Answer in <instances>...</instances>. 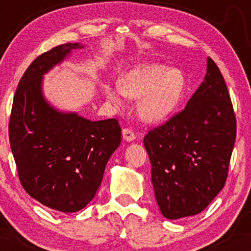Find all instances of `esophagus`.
Wrapping results in <instances>:
<instances>
[{
    "instance_id": "obj_1",
    "label": "esophagus",
    "mask_w": 251,
    "mask_h": 251,
    "mask_svg": "<svg viewBox=\"0 0 251 251\" xmlns=\"http://www.w3.org/2000/svg\"><path fill=\"white\" fill-rule=\"evenodd\" d=\"M123 139L125 140V142H133V140L135 139V134L129 128H124L123 129Z\"/></svg>"
}]
</instances>
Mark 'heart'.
<instances>
[{
  "label": "heart",
  "instance_id": "heart-1",
  "mask_svg": "<svg viewBox=\"0 0 251 251\" xmlns=\"http://www.w3.org/2000/svg\"><path fill=\"white\" fill-rule=\"evenodd\" d=\"M102 89L106 100L116 107L123 105L124 96L138 99V118L144 123L157 124L177 108L184 89V76L176 68L142 62L124 72L118 86L107 83Z\"/></svg>",
  "mask_w": 251,
  "mask_h": 251
}]
</instances>
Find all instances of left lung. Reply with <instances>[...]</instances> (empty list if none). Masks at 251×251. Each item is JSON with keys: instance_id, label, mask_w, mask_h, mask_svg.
I'll return each mask as SVG.
<instances>
[{"instance_id": "1", "label": "left lung", "mask_w": 251, "mask_h": 251, "mask_svg": "<svg viewBox=\"0 0 251 251\" xmlns=\"http://www.w3.org/2000/svg\"><path fill=\"white\" fill-rule=\"evenodd\" d=\"M236 118L226 81L211 57L185 108L149 132L144 146L160 212L169 220L203 211L226 184Z\"/></svg>"}]
</instances>
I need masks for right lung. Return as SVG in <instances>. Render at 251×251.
Segmentation results:
<instances>
[{
	"mask_svg": "<svg viewBox=\"0 0 251 251\" xmlns=\"http://www.w3.org/2000/svg\"><path fill=\"white\" fill-rule=\"evenodd\" d=\"M82 48L81 43L60 45L30 63L17 86L9 122L10 148L24 189L45 206L66 214L93 200L122 142L118 120L92 122L46 99L43 76Z\"/></svg>",
	"mask_w": 251,
	"mask_h": 251,
	"instance_id": "right-lung-1",
	"label": "right lung"
}]
</instances>
